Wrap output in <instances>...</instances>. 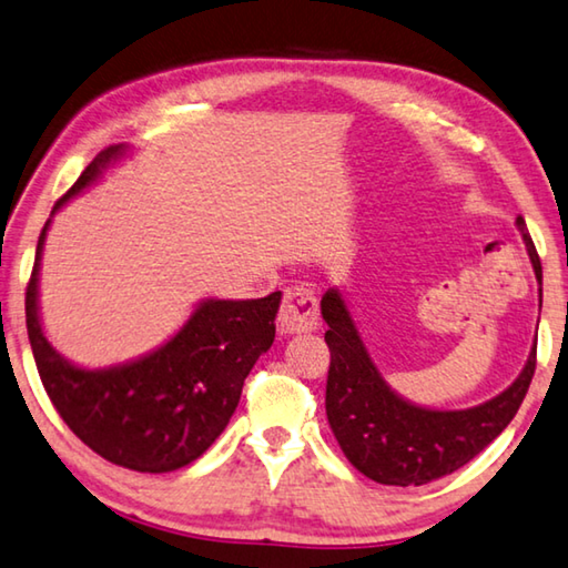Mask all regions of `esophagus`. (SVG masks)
<instances>
[{"instance_id": "1", "label": "esophagus", "mask_w": 568, "mask_h": 568, "mask_svg": "<svg viewBox=\"0 0 568 568\" xmlns=\"http://www.w3.org/2000/svg\"><path fill=\"white\" fill-rule=\"evenodd\" d=\"M277 323H281L283 333H311L318 328L321 313H318V298L313 291L301 285L287 287L283 295L281 313H277Z\"/></svg>"}]
</instances>
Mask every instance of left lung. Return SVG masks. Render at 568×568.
Segmentation results:
<instances>
[{
	"instance_id": "left-lung-1",
	"label": "left lung",
	"mask_w": 568,
	"mask_h": 568,
	"mask_svg": "<svg viewBox=\"0 0 568 568\" xmlns=\"http://www.w3.org/2000/svg\"><path fill=\"white\" fill-rule=\"evenodd\" d=\"M530 263L541 283V260L518 217ZM331 351L326 414L348 463L382 485H425L460 470L510 425L536 372V346L516 382L473 409L437 412L397 397L376 372L338 291L321 301Z\"/></svg>"
}]
</instances>
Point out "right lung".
<instances>
[{
	"instance_id": "obj_1",
	"label": "right lung",
	"mask_w": 568,
	"mask_h": 568,
	"mask_svg": "<svg viewBox=\"0 0 568 568\" xmlns=\"http://www.w3.org/2000/svg\"><path fill=\"white\" fill-rule=\"evenodd\" d=\"M121 151L123 146L101 151L55 202V210L95 182ZM48 224L34 252L24 316L52 407L80 443L113 465L171 473L194 463L227 427L250 368L273 344L281 291L257 301H206L154 354L105 372H85L68 364L40 326L38 270Z\"/></svg>"
}]
</instances>
